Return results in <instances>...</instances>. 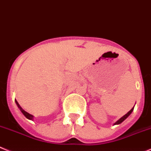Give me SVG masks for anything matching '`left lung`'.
<instances>
[{"label": "left lung", "mask_w": 151, "mask_h": 151, "mask_svg": "<svg viewBox=\"0 0 151 151\" xmlns=\"http://www.w3.org/2000/svg\"><path fill=\"white\" fill-rule=\"evenodd\" d=\"M133 109H134V107H133V108H132V109H131L130 110H129V112H128L126 114V115H124L123 117H122V118H121L120 119H119V120H118V121H117V122H115V124H114V125H115V124H120L121 123H122V122H123L124 121L125 119H126V118H127V117L129 116V115H130L131 113H132V112H133Z\"/></svg>", "instance_id": "obj_1"}]
</instances>
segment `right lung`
<instances>
[{
	"mask_svg": "<svg viewBox=\"0 0 151 151\" xmlns=\"http://www.w3.org/2000/svg\"><path fill=\"white\" fill-rule=\"evenodd\" d=\"M15 103H16L17 106H18V107L19 108V109H20V110L22 111V113L24 114V116L26 117L27 118H28V119H29V120H33V115H30V114H29V113H28V112H27L26 111L24 110V109H22V106H21L19 105V104H18V101H17L16 100H15Z\"/></svg>",
	"mask_w": 151,
	"mask_h": 151,
	"instance_id": "1",
	"label": "right lung"
}]
</instances>
